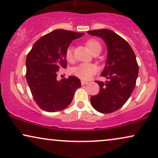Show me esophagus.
I'll return each instance as SVG.
<instances>
[{
	"mask_svg": "<svg viewBox=\"0 0 158 158\" xmlns=\"http://www.w3.org/2000/svg\"><path fill=\"white\" fill-rule=\"evenodd\" d=\"M89 82H87V81H81V84L82 85H86L88 84Z\"/></svg>",
	"mask_w": 158,
	"mask_h": 158,
	"instance_id": "1",
	"label": "esophagus"
}]
</instances>
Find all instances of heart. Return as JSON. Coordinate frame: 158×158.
<instances>
[{"label": "heart", "mask_w": 158, "mask_h": 158, "mask_svg": "<svg viewBox=\"0 0 158 158\" xmlns=\"http://www.w3.org/2000/svg\"><path fill=\"white\" fill-rule=\"evenodd\" d=\"M86 45L89 48L91 53L96 51H101L102 46L100 42L96 40L91 39L87 41ZM66 58L67 61H71L73 58V48L69 46L66 50ZM98 71V68L94 64L82 63L79 65L75 66L71 69V73L78 78L88 81L90 80Z\"/></svg>", "instance_id": "obj_1"}]
</instances>
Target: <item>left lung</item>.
Listing matches in <instances>:
<instances>
[{"label": "left lung", "instance_id": "obj_1", "mask_svg": "<svg viewBox=\"0 0 158 158\" xmlns=\"http://www.w3.org/2000/svg\"><path fill=\"white\" fill-rule=\"evenodd\" d=\"M87 33L102 39L108 50L106 66L101 73L108 81H97L100 90L91 97V106L102 114L114 112L124 106L135 86L139 75L135 55L127 41L109 29Z\"/></svg>", "mask_w": 158, "mask_h": 158}]
</instances>
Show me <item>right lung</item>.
<instances>
[{"label": "right lung", "instance_id": "1", "mask_svg": "<svg viewBox=\"0 0 158 158\" xmlns=\"http://www.w3.org/2000/svg\"><path fill=\"white\" fill-rule=\"evenodd\" d=\"M84 35L56 29L35 42L26 58V80L35 102L47 112L64 110L73 101L81 81L75 76L57 80L60 68L67 67L66 50L73 40Z\"/></svg>", "mask_w": 158, "mask_h": 158}]
</instances>
